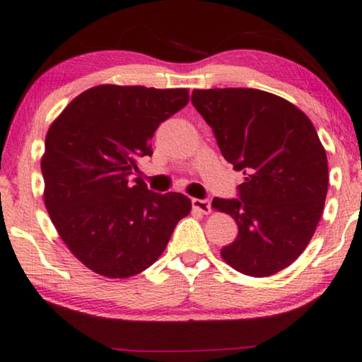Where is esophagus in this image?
I'll return each instance as SVG.
<instances>
[{
  "instance_id": "34e87169",
  "label": "esophagus",
  "mask_w": 362,
  "mask_h": 362,
  "mask_svg": "<svg viewBox=\"0 0 362 362\" xmlns=\"http://www.w3.org/2000/svg\"><path fill=\"white\" fill-rule=\"evenodd\" d=\"M192 205H193V208H195V210H198V211H202L203 215H208V213L211 211V203H210V200H200V198H193L192 200Z\"/></svg>"
}]
</instances>
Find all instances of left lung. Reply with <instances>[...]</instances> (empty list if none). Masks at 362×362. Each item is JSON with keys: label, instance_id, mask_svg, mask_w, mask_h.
Masks as SVG:
<instances>
[{"label": "left lung", "instance_id": "obj_1", "mask_svg": "<svg viewBox=\"0 0 362 362\" xmlns=\"http://www.w3.org/2000/svg\"><path fill=\"white\" fill-rule=\"evenodd\" d=\"M192 103L218 147L243 172L238 198L211 206L236 220L221 257L238 272L267 277L308 246L328 192V160L312 121L281 96L256 88L193 90Z\"/></svg>", "mask_w": 362, "mask_h": 362}]
</instances>
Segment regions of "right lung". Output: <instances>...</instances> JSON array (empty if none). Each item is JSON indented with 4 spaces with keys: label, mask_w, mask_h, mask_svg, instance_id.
Wrapping results in <instances>:
<instances>
[{
    "label": "right lung",
    "mask_w": 362,
    "mask_h": 362,
    "mask_svg": "<svg viewBox=\"0 0 362 362\" xmlns=\"http://www.w3.org/2000/svg\"><path fill=\"white\" fill-rule=\"evenodd\" d=\"M185 88L98 85L70 101L45 136L44 202L80 262L110 279L154 264L192 210L182 193L134 179L160 123L188 103Z\"/></svg>",
    "instance_id": "1"
}]
</instances>
